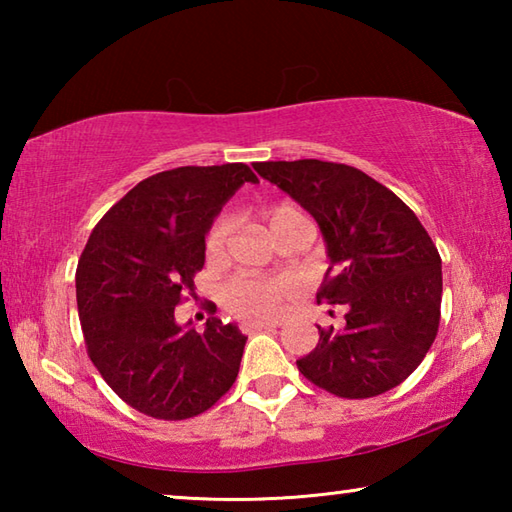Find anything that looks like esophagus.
Wrapping results in <instances>:
<instances>
[{
    "label": "esophagus",
    "mask_w": 512,
    "mask_h": 512,
    "mask_svg": "<svg viewBox=\"0 0 512 512\" xmlns=\"http://www.w3.org/2000/svg\"><path fill=\"white\" fill-rule=\"evenodd\" d=\"M271 327H275V323H262V320H244V323H241V329H244L246 334L259 332V329H271Z\"/></svg>",
    "instance_id": "esophagus-1"
}]
</instances>
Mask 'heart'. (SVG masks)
<instances>
[{"label": "heart", "mask_w": 512, "mask_h": 512, "mask_svg": "<svg viewBox=\"0 0 512 512\" xmlns=\"http://www.w3.org/2000/svg\"><path fill=\"white\" fill-rule=\"evenodd\" d=\"M264 219L271 235L293 221H305L298 207L293 205H273L264 212ZM232 223L230 219H221L214 223L205 241V253L210 259H219L225 253ZM289 296L287 282L277 280H235L225 287L223 300L228 309L244 318H273L280 314L284 300Z\"/></svg>", "instance_id": "b5f03b06"}]
</instances>
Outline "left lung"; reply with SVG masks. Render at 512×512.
Wrapping results in <instances>:
<instances>
[{
	"label": "left lung",
	"instance_id": "obj_1",
	"mask_svg": "<svg viewBox=\"0 0 512 512\" xmlns=\"http://www.w3.org/2000/svg\"><path fill=\"white\" fill-rule=\"evenodd\" d=\"M255 171L314 216L329 268L318 300L345 305L343 329L318 327L298 370L327 393L363 400L400 386L438 334L443 268L418 216L348 164L257 162Z\"/></svg>",
	"mask_w": 512,
	"mask_h": 512
}]
</instances>
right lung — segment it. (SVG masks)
Here are the masks:
<instances>
[{
	"label": "right lung",
	"instance_id": "add662e5",
	"mask_svg": "<svg viewBox=\"0 0 512 512\" xmlns=\"http://www.w3.org/2000/svg\"><path fill=\"white\" fill-rule=\"evenodd\" d=\"M244 183H257L244 162L155 173L103 214L79 259L76 305L90 359L151 418H194L239 375L248 336L235 323L210 316L196 332L173 311L194 293L207 230Z\"/></svg>",
	"mask_w": 512,
	"mask_h": 512
}]
</instances>
